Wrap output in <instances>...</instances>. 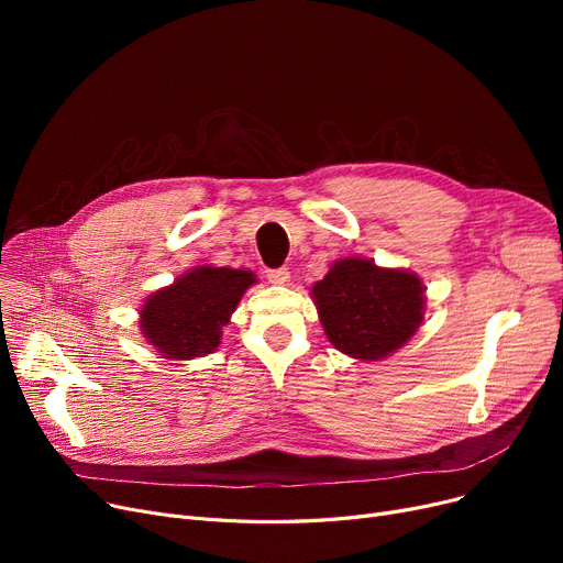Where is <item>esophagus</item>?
I'll list each match as a JSON object with an SVG mask.
<instances>
[{
	"instance_id": "esophagus-1",
	"label": "esophagus",
	"mask_w": 563,
	"mask_h": 563,
	"mask_svg": "<svg viewBox=\"0 0 563 563\" xmlns=\"http://www.w3.org/2000/svg\"><path fill=\"white\" fill-rule=\"evenodd\" d=\"M266 278H269V283H274V285L289 283L287 266H278V269H266Z\"/></svg>"
}]
</instances>
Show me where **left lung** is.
<instances>
[{
  "mask_svg": "<svg viewBox=\"0 0 563 563\" xmlns=\"http://www.w3.org/2000/svg\"><path fill=\"white\" fill-rule=\"evenodd\" d=\"M323 333L358 361H380L401 349L424 319L422 280L374 260L344 257L312 287Z\"/></svg>",
  "mask_w": 563,
  "mask_h": 563,
  "instance_id": "obj_1",
  "label": "left lung"
}]
</instances>
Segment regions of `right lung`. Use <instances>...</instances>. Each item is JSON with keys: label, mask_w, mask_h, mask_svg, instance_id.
<instances>
[{"label": "right lung", "mask_w": 563, "mask_h": 563, "mask_svg": "<svg viewBox=\"0 0 563 563\" xmlns=\"http://www.w3.org/2000/svg\"><path fill=\"white\" fill-rule=\"evenodd\" d=\"M255 274L228 266H196L173 285L157 289L141 308V333L162 358L191 361L221 344L230 321Z\"/></svg>", "instance_id": "add662e5"}]
</instances>
